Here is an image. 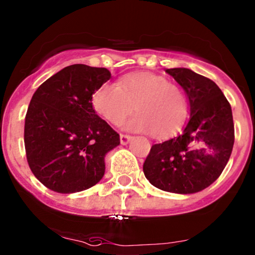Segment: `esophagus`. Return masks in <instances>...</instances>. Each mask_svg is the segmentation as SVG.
<instances>
[{
	"instance_id": "obj_1",
	"label": "esophagus",
	"mask_w": 255,
	"mask_h": 255,
	"mask_svg": "<svg viewBox=\"0 0 255 255\" xmlns=\"http://www.w3.org/2000/svg\"><path fill=\"white\" fill-rule=\"evenodd\" d=\"M132 140V136L127 135V134H120V141L122 145H127L129 141Z\"/></svg>"
}]
</instances>
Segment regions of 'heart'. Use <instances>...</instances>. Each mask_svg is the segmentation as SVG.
<instances>
[{"mask_svg":"<svg viewBox=\"0 0 255 255\" xmlns=\"http://www.w3.org/2000/svg\"><path fill=\"white\" fill-rule=\"evenodd\" d=\"M93 106L112 125H119L135 109L138 114L123 123V129L152 132L156 136L175 133L187 116V100L181 88L152 73L129 74L119 85H101L94 93Z\"/></svg>","mask_w":255,"mask_h":255,"instance_id":"heart-1","label":"heart"}]
</instances>
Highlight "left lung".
<instances>
[{
    "label": "left lung",
    "instance_id": "left-lung-1",
    "mask_svg": "<svg viewBox=\"0 0 255 255\" xmlns=\"http://www.w3.org/2000/svg\"><path fill=\"white\" fill-rule=\"evenodd\" d=\"M166 73L183 88L191 116L178 135L151 146L143 171L161 191L192 194L214 183L231 156L232 110L211 79L188 68L166 69Z\"/></svg>",
    "mask_w": 255,
    "mask_h": 255
}]
</instances>
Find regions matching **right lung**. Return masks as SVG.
I'll list each match as a JSON object with an SVG mask.
<instances>
[{"label":"right lung","instance_id":"obj_1","mask_svg":"<svg viewBox=\"0 0 255 255\" xmlns=\"http://www.w3.org/2000/svg\"><path fill=\"white\" fill-rule=\"evenodd\" d=\"M110 78L106 68L72 64L34 93L24 126L26 160L51 191H85L105 175V156L120 145V135L96 115L92 100Z\"/></svg>","mask_w":255,"mask_h":255}]
</instances>
